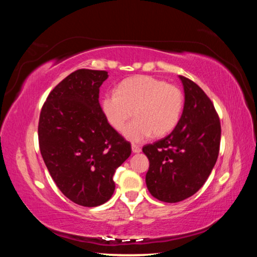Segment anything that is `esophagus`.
I'll return each mask as SVG.
<instances>
[{"mask_svg": "<svg viewBox=\"0 0 257 257\" xmlns=\"http://www.w3.org/2000/svg\"><path fill=\"white\" fill-rule=\"evenodd\" d=\"M132 150H133V153H139V152L142 151L141 147H139L138 145H135V144L132 145Z\"/></svg>", "mask_w": 257, "mask_h": 257, "instance_id": "obj_1", "label": "esophagus"}]
</instances>
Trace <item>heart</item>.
<instances>
[{
	"label": "heart",
	"mask_w": 257,
	"mask_h": 257,
	"mask_svg": "<svg viewBox=\"0 0 257 257\" xmlns=\"http://www.w3.org/2000/svg\"><path fill=\"white\" fill-rule=\"evenodd\" d=\"M103 114L116 132L129 141L139 143L149 138L163 137L175 129L184 108V94L175 85L151 76H135L121 81L116 92L104 95Z\"/></svg>",
	"instance_id": "b5f03b06"
}]
</instances>
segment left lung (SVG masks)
Returning a JSON list of instances; mask_svg holds the SVG:
<instances>
[{"mask_svg": "<svg viewBox=\"0 0 257 257\" xmlns=\"http://www.w3.org/2000/svg\"><path fill=\"white\" fill-rule=\"evenodd\" d=\"M179 78L185 90L179 122L167 137L143 147L150 161L147 189L165 203L181 202L201 189L220 150L221 124L214 105L198 85Z\"/></svg>", "mask_w": 257, "mask_h": 257, "instance_id": "8db88e82", "label": "left lung"}]
</instances>
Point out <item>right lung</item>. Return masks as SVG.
<instances>
[{
	"label": "right lung",
	"mask_w": 257,
	"mask_h": 257,
	"mask_svg": "<svg viewBox=\"0 0 257 257\" xmlns=\"http://www.w3.org/2000/svg\"><path fill=\"white\" fill-rule=\"evenodd\" d=\"M107 72L79 69L54 87L38 123L41 154L64 196L81 206L102 205L115 189L113 176L132 146L113 129L99 105Z\"/></svg>",
	"instance_id": "right-lung-1"
}]
</instances>
